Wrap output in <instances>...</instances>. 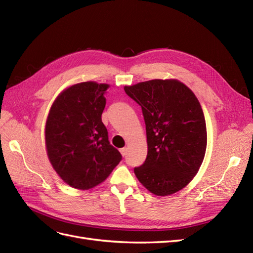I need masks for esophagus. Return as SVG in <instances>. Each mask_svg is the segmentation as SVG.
I'll return each mask as SVG.
<instances>
[{"label":"esophagus","mask_w":253,"mask_h":253,"mask_svg":"<svg viewBox=\"0 0 253 253\" xmlns=\"http://www.w3.org/2000/svg\"><path fill=\"white\" fill-rule=\"evenodd\" d=\"M120 153H121L122 156H126V155L127 154V148H122V149H120Z\"/></svg>","instance_id":"1"}]
</instances>
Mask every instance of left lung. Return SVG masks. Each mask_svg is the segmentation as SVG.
<instances>
[{"instance_id": "left-lung-1", "label": "left lung", "mask_w": 253, "mask_h": 253, "mask_svg": "<svg viewBox=\"0 0 253 253\" xmlns=\"http://www.w3.org/2000/svg\"><path fill=\"white\" fill-rule=\"evenodd\" d=\"M141 106L148 155L134 173L157 196L178 192L194 178L207 148V127L200 101L177 79H154L126 85Z\"/></svg>"}]
</instances>
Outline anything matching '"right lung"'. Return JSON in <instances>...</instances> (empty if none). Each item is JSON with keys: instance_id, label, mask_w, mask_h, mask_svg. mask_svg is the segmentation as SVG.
<instances>
[{"instance_id": "obj_1", "label": "right lung", "mask_w": 253, "mask_h": 253, "mask_svg": "<svg viewBox=\"0 0 253 253\" xmlns=\"http://www.w3.org/2000/svg\"><path fill=\"white\" fill-rule=\"evenodd\" d=\"M109 87L96 81L73 84L49 109L44 129L46 153L53 170L72 188L100 185L121 160L101 119Z\"/></svg>"}]
</instances>
